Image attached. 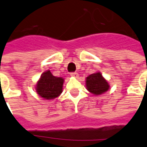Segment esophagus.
Segmentation results:
<instances>
[{"label":"esophagus","mask_w":147,"mask_h":147,"mask_svg":"<svg viewBox=\"0 0 147 147\" xmlns=\"http://www.w3.org/2000/svg\"><path fill=\"white\" fill-rule=\"evenodd\" d=\"M70 76H71V77H73V78H78V73H76V72H71V73L70 74Z\"/></svg>","instance_id":"esophagus-1"}]
</instances>
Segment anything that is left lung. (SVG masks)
Masks as SVG:
<instances>
[{"label":"left lung","mask_w":147,"mask_h":147,"mask_svg":"<svg viewBox=\"0 0 147 147\" xmlns=\"http://www.w3.org/2000/svg\"><path fill=\"white\" fill-rule=\"evenodd\" d=\"M85 84L87 90L96 96L106 93L110 87L100 71H96L86 78Z\"/></svg>","instance_id":"left-lung-1"}]
</instances>
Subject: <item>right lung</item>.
I'll return each instance as SVG.
<instances>
[{"instance_id":"obj_1","label":"right lung","mask_w":147,"mask_h":147,"mask_svg":"<svg viewBox=\"0 0 147 147\" xmlns=\"http://www.w3.org/2000/svg\"><path fill=\"white\" fill-rule=\"evenodd\" d=\"M64 78L53 76L50 70L45 71L37 82L35 90L38 96L45 100L57 98L63 92Z\"/></svg>"}]
</instances>
